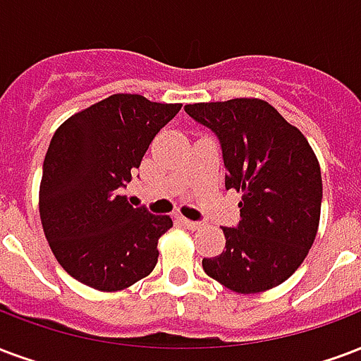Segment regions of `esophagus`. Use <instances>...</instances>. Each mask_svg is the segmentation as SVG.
<instances>
[{
    "instance_id": "obj_1",
    "label": "esophagus",
    "mask_w": 361,
    "mask_h": 361,
    "mask_svg": "<svg viewBox=\"0 0 361 361\" xmlns=\"http://www.w3.org/2000/svg\"><path fill=\"white\" fill-rule=\"evenodd\" d=\"M181 224H183V228H185V229H191V231H195V229L201 228V224H199V221L188 220V218H181Z\"/></svg>"
}]
</instances>
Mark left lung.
I'll return each instance as SVG.
<instances>
[{
  "label": "left lung",
  "mask_w": 361,
  "mask_h": 361,
  "mask_svg": "<svg viewBox=\"0 0 361 361\" xmlns=\"http://www.w3.org/2000/svg\"><path fill=\"white\" fill-rule=\"evenodd\" d=\"M185 113L218 135L226 189L241 193V220L221 228L226 250L202 268L224 287L255 295L287 281L316 239L322 170L302 132L268 101L229 99L185 105Z\"/></svg>",
  "instance_id": "8db88e82"
}]
</instances>
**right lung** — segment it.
<instances>
[{"instance_id": "obj_1", "label": "right lung", "mask_w": 361, "mask_h": 361, "mask_svg": "<svg viewBox=\"0 0 361 361\" xmlns=\"http://www.w3.org/2000/svg\"><path fill=\"white\" fill-rule=\"evenodd\" d=\"M180 109L114 93L57 128L44 160L39 218L57 262L80 283L113 293L157 266L172 218L133 208L120 189Z\"/></svg>"}]
</instances>
